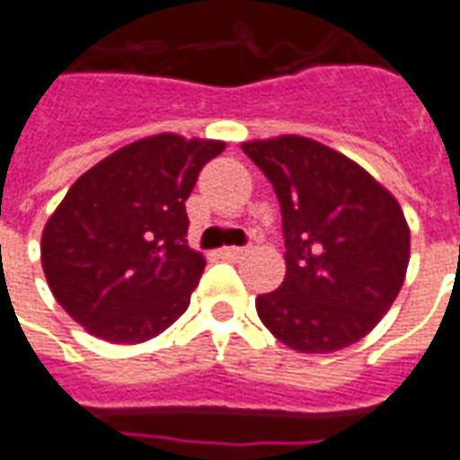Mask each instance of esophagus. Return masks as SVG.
Segmentation results:
<instances>
[{"label": "esophagus", "instance_id": "obj_1", "mask_svg": "<svg viewBox=\"0 0 460 460\" xmlns=\"http://www.w3.org/2000/svg\"><path fill=\"white\" fill-rule=\"evenodd\" d=\"M220 255H223L225 261H237V258H243V255H245V248H235V245H230V248L220 250Z\"/></svg>", "mask_w": 460, "mask_h": 460}]
</instances>
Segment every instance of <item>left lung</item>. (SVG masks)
Returning <instances> with one entry per match:
<instances>
[{
    "label": "left lung",
    "instance_id": "1",
    "mask_svg": "<svg viewBox=\"0 0 460 460\" xmlns=\"http://www.w3.org/2000/svg\"><path fill=\"white\" fill-rule=\"evenodd\" d=\"M280 202L285 280L255 297L265 328L297 353H332L394 305L411 258L398 199L341 152L297 135L243 142Z\"/></svg>",
    "mask_w": 460,
    "mask_h": 460
}]
</instances>
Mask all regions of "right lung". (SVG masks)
<instances>
[{"label": "right lung", "instance_id": "obj_1", "mask_svg": "<svg viewBox=\"0 0 460 460\" xmlns=\"http://www.w3.org/2000/svg\"><path fill=\"white\" fill-rule=\"evenodd\" d=\"M220 139L155 135L112 152L66 190L42 233L57 303L110 343H142L188 310L205 258L188 248L185 199Z\"/></svg>", "mask_w": 460, "mask_h": 460}]
</instances>
